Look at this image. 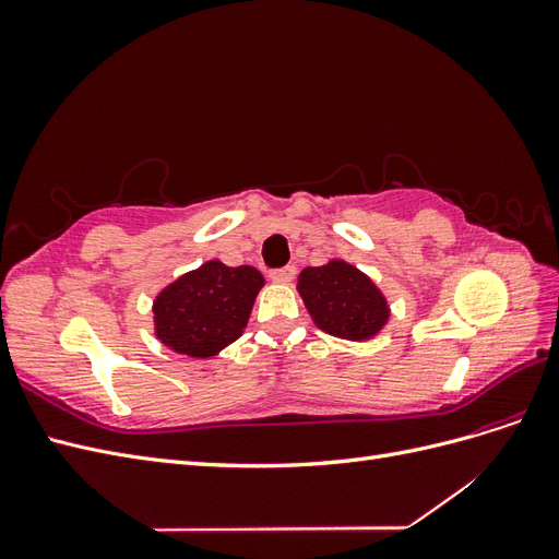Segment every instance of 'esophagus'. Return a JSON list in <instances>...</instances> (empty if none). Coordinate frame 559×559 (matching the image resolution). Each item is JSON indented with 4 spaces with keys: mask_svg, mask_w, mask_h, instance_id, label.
<instances>
[{
    "mask_svg": "<svg viewBox=\"0 0 559 559\" xmlns=\"http://www.w3.org/2000/svg\"><path fill=\"white\" fill-rule=\"evenodd\" d=\"M294 275H296V267L294 265H284V267H273L267 273V277L273 280V282H277V284H286V282H292L294 280Z\"/></svg>",
    "mask_w": 559,
    "mask_h": 559,
    "instance_id": "esophagus-1",
    "label": "esophagus"
}]
</instances>
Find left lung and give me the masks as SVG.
I'll use <instances>...</instances> for the list:
<instances>
[{
    "label": "left lung",
    "mask_w": 559,
    "mask_h": 559,
    "mask_svg": "<svg viewBox=\"0 0 559 559\" xmlns=\"http://www.w3.org/2000/svg\"><path fill=\"white\" fill-rule=\"evenodd\" d=\"M298 294L314 324L345 341H370L389 319L386 298L373 280L337 259L302 270Z\"/></svg>",
    "instance_id": "1"
}]
</instances>
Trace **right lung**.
Masks as SVG:
<instances>
[{
  "label": "right lung",
  "instance_id": "add662e5",
  "mask_svg": "<svg viewBox=\"0 0 559 559\" xmlns=\"http://www.w3.org/2000/svg\"><path fill=\"white\" fill-rule=\"evenodd\" d=\"M263 282L251 265L202 263L156 296V337L186 357H214L242 335Z\"/></svg>",
  "mask_w": 559,
  "mask_h": 559
}]
</instances>
